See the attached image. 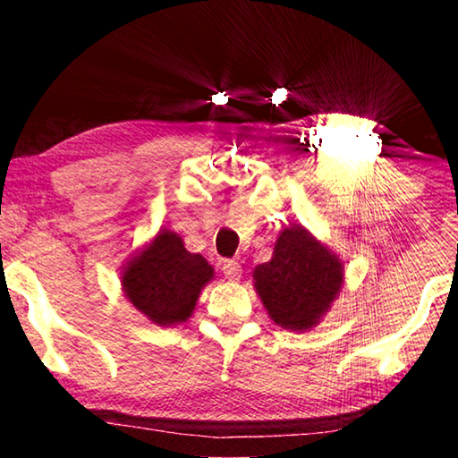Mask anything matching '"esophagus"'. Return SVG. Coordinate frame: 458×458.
Wrapping results in <instances>:
<instances>
[{
  "instance_id": "esophagus-1",
  "label": "esophagus",
  "mask_w": 458,
  "mask_h": 458,
  "mask_svg": "<svg viewBox=\"0 0 458 458\" xmlns=\"http://www.w3.org/2000/svg\"><path fill=\"white\" fill-rule=\"evenodd\" d=\"M222 273L230 281H238L240 275H242V267L236 260H222Z\"/></svg>"
}]
</instances>
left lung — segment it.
I'll use <instances>...</instances> for the list:
<instances>
[{
	"label": "left lung",
	"mask_w": 458,
	"mask_h": 458,
	"mask_svg": "<svg viewBox=\"0 0 458 458\" xmlns=\"http://www.w3.org/2000/svg\"><path fill=\"white\" fill-rule=\"evenodd\" d=\"M252 276L270 319L284 329L307 331L339 294L344 265L303 226H289L278 236L273 259L254 268Z\"/></svg>",
	"instance_id": "left-lung-1"
}]
</instances>
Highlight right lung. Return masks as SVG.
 I'll return each mask as SVG.
<instances>
[{
	"mask_svg": "<svg viewBox=\"0 0 458 458\" xmlns=\"http://www.w3.org/2000/svg\"><path fill=\"white\" fill-rule=\"evenodd\" d=\"M214 268L201 254L185 250L175 232L161 230L129 260L121 284L125 297L147 319L161 327L188 321Z\"/></svg>",
	"mask_w": 458,
	"mask_h": 458,
	"instance_id": "obj_1",
	"label": "right lung"
}]
</instances>
